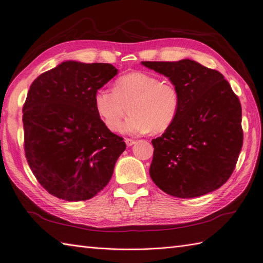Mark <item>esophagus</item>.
Segmentation results:
<instances>
[{
	"mask_svg": "<svg viewBox=\"0 0 263 263\" xmlns=\"http://www.w3.org/2000/svg\"><path fill=\"white\" fill-rule=\"evenodd\" d=\"M125 142H126L127 147H130V146H133V145L136 144V140L130 139V138H126V139H125Z\"/></svg>",
	"mask_w": 263,
	"mask_h": 263,
	"instance_id": "obj_1",
	"label": "esophagus"
}]
</instances>
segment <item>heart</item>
<instances>
[{"instance_id": "b5f03b06", "label": "heart", "mask_w": 263, "mask_h": 263, "mask_svg": "<svg viewBox=\"0 0 263 263\" xmlns=\"http://www.w3.org/2000/svg\"><path fill=\"white\" fill-rule=\"evenodd\" d=\"M93 103L99 117L109 130H118L128 107L130 116L122 126L123 133L138 135L151 130L158 134L168 129L176 121L180 94L171 82L135 71L116 79L113 91L98 90Z\"/></svg>"}]
</instances>
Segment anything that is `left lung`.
Masks as SVG:
<instances>
[{"mask_svg":"<svg viewBox=\"0 0 263 263\" xmlns=\"http://www.w3.org/2000/svg\"><path fill=\"white\" fill-rule=\"evenodd\" d=\"M141 65L169 78L180 94L176 121L151 140V179L166 194L181 198L217 190L232 176L242 147L239 99L220 72L194 60Z\"/></svg>","mask_w":263,"mask_h":263,"instance_id":"8db88e82","label":"left lung"}]
</instances>
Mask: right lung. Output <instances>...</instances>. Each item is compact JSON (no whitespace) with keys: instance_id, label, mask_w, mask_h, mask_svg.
Wrapping results in <instances>:
<instances>
[{"instance_id":"add662e5","label":"right lung","mask_w":263,"mask_h":263,"mask_svg":"<svg viewBox=\"0 0 263 263\" xmlns=\"http://www.w3.org/2000/svg\"><path fill=\"white\" fill-rule=\"evenodd\" d=\"M117 72L110 63L70 60L31 83L23 107L24 149L30 170L51 195L90 200L112 178L126 144L102 122L93 99Z\"/></svg>"}]
</instances>
